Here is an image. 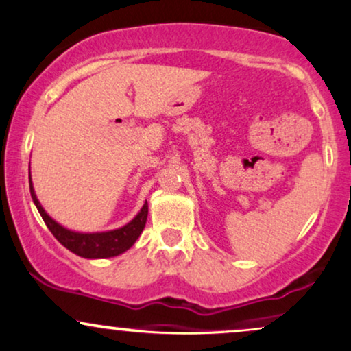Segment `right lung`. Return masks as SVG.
<instances>
[{
  "mask_svg": "<svg viewBox=\"0 0 351 351\" xmlns=\"http://www.w3.org/2000/svg\"><path fill=\"white\" fill-rule=\"evenodd\" d=\"M29 187L30 197H32L34 203H36L38 213H40L42 219L45 221L47 228L51 231V234L56 237V241H58L60 244H63L68 250H71L73 254L84 258H109L123 254L125 250L132 247L138 237H140L143 229H145L146 218H148V202H145L140 213L122 228L104 232H76L71 231V229L63 228L62 224H58L55 219H51L50 216L47 215V211L43 210L40 202L37 200L36 190H34L32 180H30V172Z\"/></svg>",
  "mask_w": 351,
  "mask_h": 351,
  "instance_id": "add662e5",
  "label": "right lung"
}]
</instances>
